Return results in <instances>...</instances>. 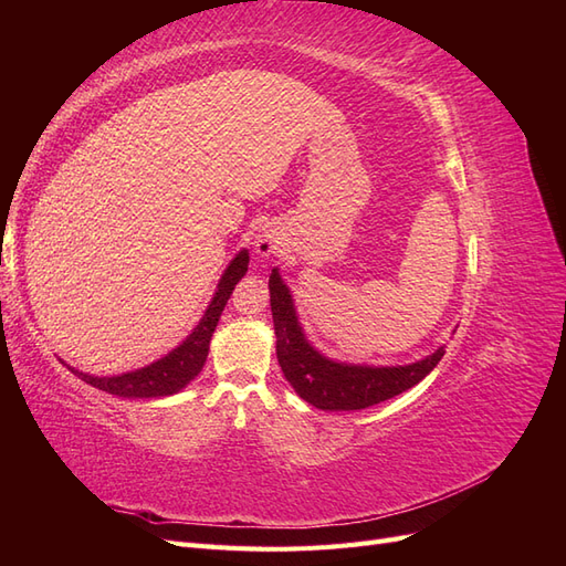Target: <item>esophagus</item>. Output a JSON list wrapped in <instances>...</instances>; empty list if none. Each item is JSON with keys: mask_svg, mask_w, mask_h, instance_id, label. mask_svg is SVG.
<instances>
[{"mask_svg": "<svg viewBox=\"0 0 566 566\" xmlns=\"http://www.w3.org/2000/svg\"><path fill=\"white\" fill-rule=\"evenodd\" d=\"M256 252H260V254H271L273 252V243L269 241V238H264V235L256 238Z\"/></svg>", "mask_w": 566, "mask_h": 566, "instance_id": "1", "label": "esophagus"}]
</instances>
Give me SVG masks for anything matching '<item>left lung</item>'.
Segmentation results:
<instances>
[{
    "mask_svg": "<svg viewBox=\"0 0 566 566\" xmlns=\"http://www.w3.org/2000/svg\"><path fill=\"white\" fill-rule=\"evenodd\" d=\"M269 293L281 370L300 397L321 410H361L397 397V394L416 387L424 375H430L447 352L439 347L422 361L391 368L335 364L304 339L293 297L281 281L279 269L271 271Z\"/></svg>",
    "mask_w": 566,
    "mask_h": 566,
    "instance_id": "8db88e82",
    "label": "left lung"
}]
</instances>
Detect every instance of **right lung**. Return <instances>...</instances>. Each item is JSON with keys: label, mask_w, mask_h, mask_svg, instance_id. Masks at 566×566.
Instances as JSON below:
<instances>
[{"label": "right lung", "mask_w": 566, "mask_h": 566, "mask_svg": "<svg viewBox=\"0 0 566 566\" xmlns=\"http://www.w3.org/2000/svg\"><path fill=\"white\" fill-rule=\"evenodd\" d=\"M248 262L250 260H248L245 250L235 254V260L229 264L224 276H221V281L217 285V293L208 306V312L202 314L193 333L188 335L175 352L163 356L160 361L134 370V373L117 375V378H92V375H87V373H77V370L75 373L87 385H92L96 389H104L108 394H115V397H125V399L167 397V394H175V391L184 389L202 370L205 358H208V352H210L212 333L219 323V316H221V312H224V306L233 293L235 283L245 276Z\"/></svg>", "instance_id": "right-lung-1"}]
</instances>
